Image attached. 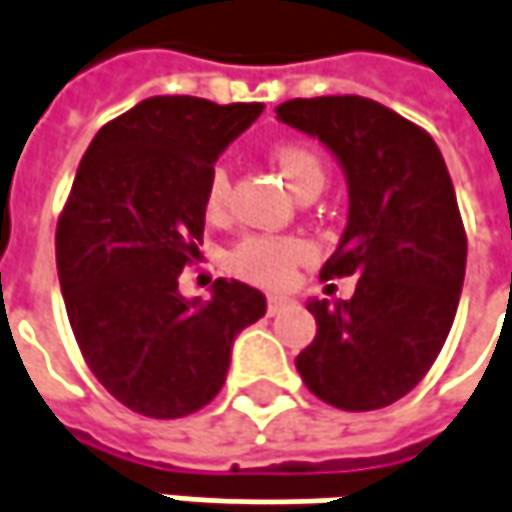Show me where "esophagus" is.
Returning a JSON list of instances; mask_svg holds the SVG:
<instances>
[{"mask_svg": "<svg viewBox=\"0 0 512 512\" xmlns=\"http://www.w3.org/2000/svg\"><path fill=\"white\" fill-rule=\"evenodd\" d=\"M286 304H289V301H286V298H281V295H269V301H266V310H269V316H278Z\"/></svg>", "mask_w": 512, "mask_h": 512, "instance_id": "1", "label": "esophagus"}]
</instances>
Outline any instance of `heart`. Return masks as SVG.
I'll return each mask as SVG.
<instances>
[{"label":"heart","mask_w":512,"mask_h":512,"mask_svg":"<svg viewBox=\"0 0 512 512\" xmlns=\"http://www.w3.org/2000/svg\"><path fill=\"white\" fill-rule=\"evenodd\" d=\"M272 159L278 170L284 173L289 188L295 194H307L310 188L324 185V162L310 144L301 141H284L272 150ZM228 199H231V182L226 167H214L208 182L202 208L211 223L226 220ZM316 257V249L304 237H286V234H246L226 257L228 272L249 284L266 286V289H284L292 284L298 266L310 263Z\"/></svg>","instance_id":"b5f03b06"}]
</instances>
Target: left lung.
<instances>
[{
    "label": "left lung",
    "instance_id": "obj_1",
    "mask_svg": "<svg viewBox=\"0 0 512 512\" xmlns=\"http://www.w3.org/2000/svg\"><path fill=\"white\" fill-rule=\"evenodd\" d=\"M275 112L345 167L347 228L321 278H359L350 301L307 304L316 339L295 368L327 406H391L429 374L458 313L466 231L446 162L423 127L371 98H295Z\"/></svg>",
    "mask_w": 512,
    "mask_h": 512
}]
</instances>
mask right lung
I'll return each instance as SVG.
<instances>
[{
  "instance_id": "add662e5",
  "label": "right lung",
  "mask_w": 512,
  "mask_h": 512,
  "mask_svg": "<svg viewBox=\"0 0 512 512\" xmlns=\"http://www.w3.org/2000/svg\"><path fill=\"white\" fill-rule=\"evenodd\" d=\"M263 104L156 95L92 138L60 211L54 252L77 347L106 391L153 420L188 417L223 382L234 336L266 313L240 281L179 295L199 257L205 182Z\"/></svg>"
}]
</instances>
